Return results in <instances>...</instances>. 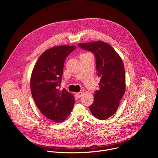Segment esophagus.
<instances>
[{
  "label": "esophagus",
  "mask_w": 158,
  "mask_h": 158,
  "mask_svg": "<svg viewBox=\"0 0 158 158\" xmlns=\"http://www.w3.org/2000/svg\"><path fill=\"white\" fill-rule=\"evenodd\" d=\"M82 92H79V93H76V96L77 98H81L82 96Z\"/></svg>",
  "instance_id": "esophagus-1"
}]
</instances>
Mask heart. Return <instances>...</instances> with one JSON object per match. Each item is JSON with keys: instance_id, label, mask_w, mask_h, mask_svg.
Instances as JSON below:
<instances>
[{"instance_id": "1", "label": "heart", "mask_w": 158, "mask_h": 158, "mask_svg": "<svg viewBox=\"0 0 158 158\" xmlns=\"http://www.w3.org/2000/svg\"><path fill=\"white\" fill-rule=\"evenodd\" d=\"M85 54H86V53H85Z\"/></svg>"}]
</instances>
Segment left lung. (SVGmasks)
<instances>
[{"mask_svg":"<svg viewBox=\"0 0 158 158\" xmlns=\"http://www.w3.org/2000/svg\"><path fill=\"white\" fill-rule=\"evenodd\" d=\"M78 46L95 55L97 74L101 78L99 89L95 91L94 101L89 109L97 119H107L114 114L125 93L123 60L116 51L104 42L80 43Z\"/></svg>","mask_w":158,"mask_h":158,"instance_id":"left-lung-1","label":"left lung"}]
</instances>
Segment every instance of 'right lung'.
<instances>
[{
  "label": "right lung",
  "instance_id": "obj_1",
  "mask_svg": "<svg viewBox=\"0 0 158 158\" xmlns=\"http://www.w3.org/2000/svg\"><path fill=\"white\" fill-rule=\"evenodd\" d=\"M76 46L54 47L44 52L35 64L31 77V90L35 104L44 116L60 123L70 114L74 96L65 89L59 90L64 61Z\"/></svg>",
  "mask_w": 158,
  "mask_h": 158
}]
</instances>
